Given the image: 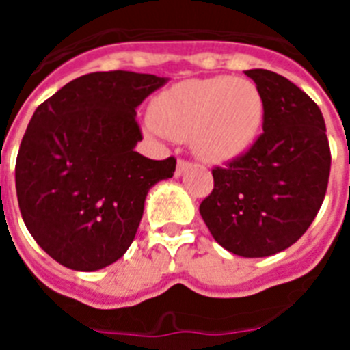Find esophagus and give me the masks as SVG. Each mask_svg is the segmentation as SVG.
<instances>
[{"label": "esophagus", "instance_id": "1", "mask_svg": "<svg viewBox=\"0 0 350 350\" xmlns=\"http://www.w3.org/2000/svg\"><path fill=\"white\" fill-rule=\"evenodd\" d=\"M191 166H193V163H191V161L178 159V163H177V170H175V175H177V177H180V175H184V173L187 172V170H189Z\"/></svg>", "mask_w": 350, "mask_h": 350}]
</instances>
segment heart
Masks as SVG:
<instances>
[{"mask_svg": "<svg viewBox=\"0 0 350 350\" xmlns=\"http://www.w3.org/2000/svg\"><path fill=\"white\" fill-rule=\"evenodd\" d=\"M150 131L189 140L198 157L224 163L254 144L265 120V100L254 82L230 77L187 80L150 105Z\"/></svg>", "mask_w": 350, "mask_h": 350, "instance_id": "obj_1", "label": "heart"}]
</instances>
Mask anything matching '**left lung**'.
I'll use <instances>...</instances> for the list:
<instances>
[{
  "label": "left lung",
  "instance_id": "8db88e82",
  "mask_svg": "<svg viewBox=\"0 0 350 350\" xmlns=\"http://www.w3.org/2000/svg\"><path fill=\"white\" fill-rule=\"evenodd\" d=\"M265 100L262 133L242 156L213 166L200 213L219 245L267 258L305 234L323 205L332 152L319 107L286 77L247 70Z\"/></svg>",
  "mask_w": 350,
  "mask_h": 350
}]
</instances>
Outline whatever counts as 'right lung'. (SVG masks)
<instances>
[{"instance_id":"add662e5","label":"right lung","mask_w":350,"mask_h":350,"mask_svg":"<svg viewBox=\"0 0 350 350\" xmlns=\"http://www.w3.org/2000/svg\"><path fill=\"white\" fill-rule=\"evenodd\" d=\"M166 79L96 71L68 82L29 120L15 163L24 224L52 259L94 271L135 240L148 189L172 178L177 159L135 150L137 107Z\"/></svg>"}]
</instances>
